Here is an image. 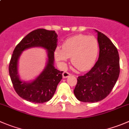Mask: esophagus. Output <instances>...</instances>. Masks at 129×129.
Here are the masks:
<instances>
[{"mask_svg":"<svg viewBox=\"0 0 129 129\" xmlns=\"http://www.w3.org/2000/svg\"><path fill=\"white\" fill-rule=\"evenodd\" d=\"M70 75V73H68V72H64L63 73H62V77H63L64 78H67V77H69Z\"/></svg>","mask_w":129,"mask_h":129,"instance_id":"34e87169","label":"esophagus"}]
</instances>
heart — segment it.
Returning a JSON list of instances; mask_svg holds the SVG:
<instances>
[{"label":"heart","mask_w":129,"mask_h":129,"mask_svg":"<svg viewBox=\"0 0 129 129\" xmlns=\"http://www.w3.org/2000/svg\"><path fill=\"white\" fill-rule=\"evenodd\" d=\"M99 51V44L94 36L80 34L67 39L62 49L56 48L55 58L61 66H64L71 57L72 64L80 72L90 70L95 63Z\"/></svg>","instance_id":"1"}]
</instances>
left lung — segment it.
<instances>
[{
  "mask_svg": "<svg viewBox=\"0 0 129 129\" xmlns=\"http://www.w3.org/2000/svg\"><path fill=\"white\" fill-rule=\"evenodd\" d=\"M98 32L99 56L94 67L84 75L77 78L74 94L80 101L95 103L110 94L120 74L118 50L108 37Z\"/></svg>",
  "mask_w": 129,
  "mask_h": 129,
  "instance_id": "obj_1",
  "label": "left lung"
}]
</instances>
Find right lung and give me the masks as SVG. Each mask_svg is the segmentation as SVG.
Segmentation results:
<instances>
[{
	"mask_svg": "<svg viewBox=\"0 0 129 129\" xmlns=\"http://www.w3.org/2000/svg\"><path fill=\"white\" fill-rule=\"evenodd\" d=\"M57 34L53 30L37 29L24 37L14 49L9 62V72L14 90L23 99L35 103H44L49 101L54 94L63 72L54 67V52L57 47ZM34 47H42L47 50V65L36 79L26 82L21 81L18 75V59L24 50Z\"/></svg>",
	"mask_w": 129,
	"mask_h": 129,
	"instance_id": "1",
	"label": "right lung"
}]
</instances>
